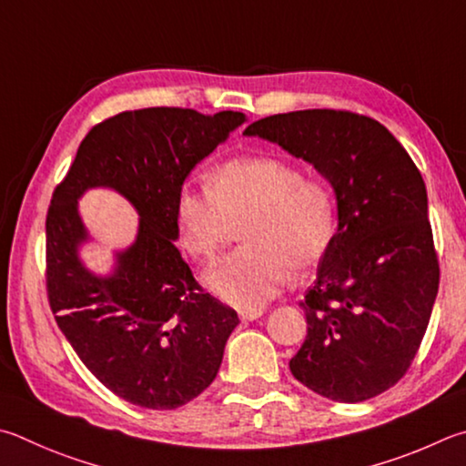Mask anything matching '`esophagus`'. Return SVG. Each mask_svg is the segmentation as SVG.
<instances>
[{
  "label": "esophagus",
  "mask_w": 466,
  "mask_h": 466,
  "mask_svg": "<svg viewBox=\"0 0 466 466\" xmlns=\"http://www.w3.org/2000/svg\"><path fill=\"white\" fill-rule=\"evenodd\" d=\"M240 319L242 321H252V319H258L262 316V309H240Z\"/></svg>",
  "instance_id": "34e87169"
}]
</instances>
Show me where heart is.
<instances>
[{
  "mask_svg": "<svg viewBox=\"0 0 466 466\" xmlns=\"http://www.w3.org/2000/svg\"><path fill=\"white\" fill-rule=\"evenodd\" d=\"M247 244L208 273L219 298L244 309L265 306L289 279L291 267L306 270L326 255L338 228V201L321 177L303 175L291 160L236 157L216 165L208 185L185 183L175 216L191 257L214 260L244 216Z\"/></svg>",
  "mask_w": 466,
  "mask_h": 466,
  "instance_id": "1",
  "label": "heart"
}]
</instances>
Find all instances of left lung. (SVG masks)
<instances>
[{"instance_id": "1", "label": "left lung", "mask_w": 466, "mask_h": 466, "mask_svg": "<svg viewBox=\"0 0 466 466\" xmlns=\"http://www.w3.org/2000/svg\"><path fill=\"white\" fill-rule=\"evenodd\" d=\"M332 183L338 230L299 306L308 336L289 369L332 401L359 403L400 380L421 344L440 283L426 185L383 124L346 109L252 122Z\"/></svg>"}]
</instances>
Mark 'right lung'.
I'll return each mask as SVG.
<instances>
[{"instance_id":"obj_1","label":"right lung","mask_w":466,"mask_h":466,"mask_svg":"<svg viewBox=\"0 0 466 466\" xmlns=\"http://www.w3.org/2000/svg\"><path fill=\"white\" fill-rule=\"evenodd\" d=\"M247 120L240 112L187 107L122 112L93 126L46 214V295L73 350L109 391L148 410L181 408L222 365L238 314L204 291L177 250L175 201L191 168ZM112 187L137 208V242L116 270L80 265L86 231L76 199Z\"/></svg>"}]
</instances>
